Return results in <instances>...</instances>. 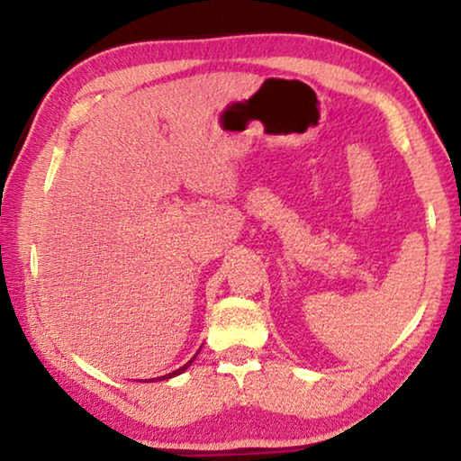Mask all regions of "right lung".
Masks as SVG:
<instances>
[{
	"label": "right lung",
	"instance_id": "1",
	"mask_svg": "<svg viewBox=\"0 0 461 461\" xmlns=\"http://www.w3.org/2000/svg\"><path fill=\"white\" fill-rule=\"evenodd\" d=\"M194 358H196V356H194ZM194 358H192V360H188L186 364H184V366H180V368H177V370H174V373H169V375H165V376H159V379H157V381H163V379H171V376H177V375H182L184 373V370H186L188 366H190V364L192 362H194ZM150 381V379H149Z\"/></svg>",
	"mask_w": 461,
	"mask_h": 461
}]
</instances>
